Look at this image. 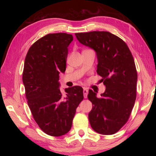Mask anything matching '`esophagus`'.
<instances>
[{"label":"esophagus","mask_w":156,"mask_h":156,"mask_svg":"<svg viewBox=\"0 0 156 156\" xmlns=\"http://www.w3.org/2000/svg\"><path fill=\"white\" fill-rule=\"evenodd\" d=\"M83 95H84V98H87V95H88V89L84 87L83 88Z\"/></svg>","instance_id":"esophagus-1"}]
</instances>
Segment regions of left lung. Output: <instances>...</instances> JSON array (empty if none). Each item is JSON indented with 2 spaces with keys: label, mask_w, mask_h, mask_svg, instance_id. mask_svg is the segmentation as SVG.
I'll list each match as a JSON object with an SVG mask.
<instances>
[{
  "label": "left lung",
  "mask_w": 156,
  "mask_h": 156,
  "mask_svg": "<svg viewBox=\"0 0 156 156\" xmlns=\"http://www.w3.org/2000/svg\"><path fill=\"white\" fill-rule=\"evenodd\" d=\"M75 35L82 44L96 52V72L106 87L100 98L89 90L88 99L93 105L89 122L97 133L112 135L127 122L136 101L138 75L133 58L125 42L108 31Z\"/></svg>",
  "instance_id": "1"
}]
</instances>
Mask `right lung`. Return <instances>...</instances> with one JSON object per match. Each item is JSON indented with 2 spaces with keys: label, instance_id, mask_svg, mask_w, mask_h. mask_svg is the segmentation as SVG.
<instances>
[{
  "label": "right lung",
  "instance_id": "1",
  "mask_svg": "<svg viewBox=\"0 0 156 156\" xmlns=\"http://www.w3.org/2000/svg\"><path fill=\"white\" fill-rule=\"evenodd\" d=\"M72 34H49L35 42L25 57L23 82L34 120L47 135L61 136L72 128L83 89L74 86L60 90L59 74L65 73Z\"/></svg>",
  "mask_w": 156,
  "mask_h": 156
}]
</instances>
